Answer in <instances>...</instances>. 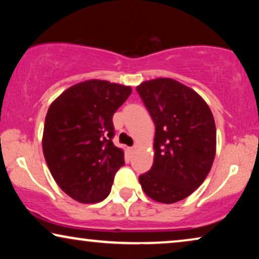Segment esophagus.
<instances>
[{
  "instance_id": "34e87169",
  "label": "esophagus",
  "mask_w": 259,
  "mask_h": 259,
  "mask_svg": "<svg viewBox=\"0 0 259 259\" xmlns=\"http://www.w3.org/2000/svg\"><path fill=\"white\" fill-rule=\"evenodd\" d=\"M136 150H137V146L130 147V152H131V153H133V152H136Z\"/></svg>"
}]
</instances>
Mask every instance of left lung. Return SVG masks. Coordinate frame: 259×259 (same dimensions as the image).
I'll return each instance as SVG.
<instances>
[{"mask_svg":"<svg viewBox=\"0 0 259 259\" xmlns=\"http://www.w3.org/2000/svg\"><path fill=\"white\" fill-rule=\"evenodd\" d=\"M155 125L154 161L139 177L144 192L172 204L193 193L206 178L215 155V123L199 94L173 79L137 87Z\"/></svg>","mask_w":259,"mask_h":259,"instance_id":"obj_1","label":"left lung"}]
</instances>
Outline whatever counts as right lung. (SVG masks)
Segmentation results:
<instances>
[{
	"instance_id": "1",
	"label": "right lung",
	"mask_w": 259,
	"mask_h": 259,
	"mask_svg": "<svg viewBox=\"0 0 259 259\" xmlns=\"http://www.w3.org/2000/svg\"><path fill=\"white\" fill-rule=\"evenodd\" d=\"M132 88L88 80L63 92L49 107L42 148L53 178L63 192L83 204L104 200L115 173L125 165L113 144L112 118Z\"/></svg>"
}]
</instances>
